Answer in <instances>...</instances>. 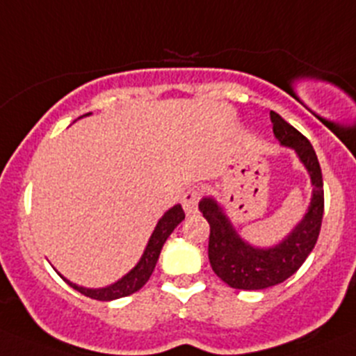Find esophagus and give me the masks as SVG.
I'll list each match as a JSON object with an SVG mask.
<instances>
[{
	"label": "esophagus",
	"mask_w": 356,
	"mask_h": 356,
	"mask_svg": "<svg viewBox=\"0 0 356 356\" xmlns=\"http://www.w3.org/2000/svg\"><path fill=\"white\" fill-rule=\"evenodd\" d=\"M198 200H200L198 189H188V191L182 195V209H184V212L188 213V216L198 212Z\"/></svg>",
	"instance_id": "1"
}]
</instances>
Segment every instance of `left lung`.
Returning a JSON list of instances; mask_svg holds the SVG:
<instances>
[{
	"mask_svg": "<svg viewBox=\"0 0 356 356\" xmlns=\"http://www.w3.org/2000/svg\"><path fill=\"white\" fill-rule=\"evenodd\" d=\"M278 143L294 149L312 179V202L294 229L273 247H254L238 234L236 227L213 196H203L198 209L210 224L209 261L213 273L233 289L262 291L282 284L296 273L312 254L323 217V179L318 158L309 140L280 115L270 113Z\"/></svg>",
	"mask_w": 356,
	"mask_h": 356,
	"instance_id": "left-lung-1",
	"label": "left lung"
}]
</instances>
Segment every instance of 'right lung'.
Segmentation results:
<instances>
[{"label":"right lung","instance_id":"right-lung-1","mask_svg":"<svg viewBox=\"0 0 356 356\" xmlns=\"http://www.w3.org/2000/svg\"><path fill=\"white\" fill-rule=\"evenodd\" d=\"M90 113H86L83 116H88ZM184 210L182 207L174 205L172 209H168L167 212L161 216V219L158 220L156 227H154L153 234H151L149 241L146 245V250H144L143 257L139 259L136 266H134L132 270L125 275V277L120 278L118 282L115 284L108 285V287H102V289H86L81 287V285H76L72 282H69L67 278H64L69 285H71L74 291L81 292L83 296L86 298H92V299H97V301H115V299L120 298H125V296L134 294L137 292L139 289H143L146 285V282L149 280V277L153 275L154 271V266H156L158 257H160V252L163 248V243L167 241V238L170 236L172 231L179 226V224L184 220Z\"/></svg>","mask_w":356,"mask_h":356}]
</instances>
